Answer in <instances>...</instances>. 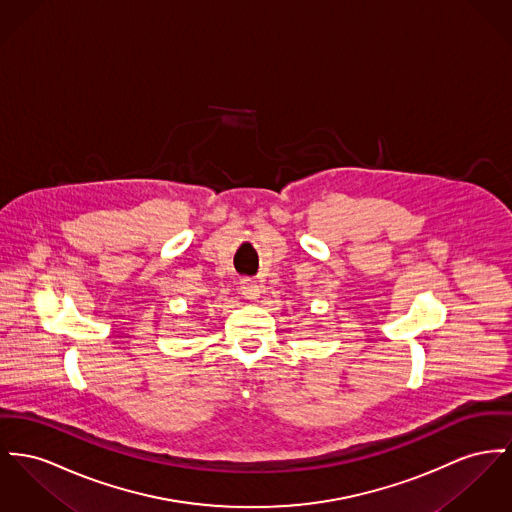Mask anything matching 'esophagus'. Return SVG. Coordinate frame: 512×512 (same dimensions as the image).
I'll return each instance as SVG.
<instances>
[{
	"mask_svg": "<svg viewBox=\"0 0 512 512\" xmlns=\"http://www.w3.org/2000/svg\"><path fill=\"white\" fill-rule=\"evenodd\" d=\"M240 293H242L246 299L254 301V299L260 297L262 287H260L258 281H254V279H250V277H244V279H240Z\"/></svg>",
	"mask_w": 512,
	"mask_h": 512,
	"instance_id": "obj_1",
	"label": "esophagus"
}]
</instances>
